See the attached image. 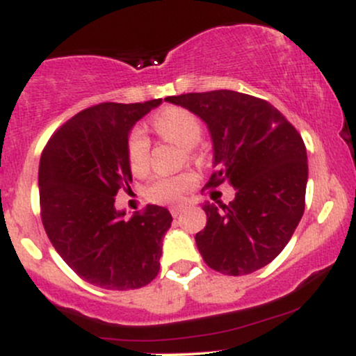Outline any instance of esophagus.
<instances>
[{
  "label": "esophagus",
  "instance_id": "1",
  "mask_svg": "<svg viewBox=\"0 0 356 356\" xmlns=\"http://www.w3.org/2000/svg\"><path fill=\"white\" fill-rule=\"evenodd\" d=\"M182 211H184L182 206H172V207H170V214H172L174 218H177V216L181 214Z\"/></svg>",
  "mask_w": 356,
  "mask_h": 356
}]
</instances>
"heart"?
<instances>
[{
    "label": "heart",
    "mask_w": 356,
    "mask_h": 356,
    "mask_svg": "<svg viewBox=\"0 0 356 356\" xmlns=\"http://www.w3.org/2000/svg\"><path fill=\"white\" fill-rule=\"evenodd\" d=\"M152 129L162 140L172 142L186 149L189 159L199 161L202 154L197 150L204 127L201 118L189 110L170 107L162 110L152 118ZM125 157L130 172L136 177H144L150 169V142L140 129L130 130L125 144ZM197 179L192 172H181L167 177H159L147 187L145 195L150 202L174 204L182 201L186 194L195 186Z\"/></svg>",
    "instance_id": "heart-1"
}]
</instances>
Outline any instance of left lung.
<instances>
[{"label": "left lung", "mask_w": 356, "mask_h": 356, "mask_svg": "<svg viewBox=\"0 0 356 356\" xmlns=\"http://www.w3.org/2000/svg\"><path fill=\"white\" fill-rule=\"evenodd\" d=\"M165 100L207 124L216 170L206 187H236L229 204H204L207 222L195 234L204 263L227 276L264 268L283 251L305 212L303 138L269 102L246 93L212 90Z\"/></svg>", "instance_id": "1"}]
</instances>
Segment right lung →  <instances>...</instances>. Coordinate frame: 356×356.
I'll return each mask as SVG.
<instances>
[{"label":"right lung","instance_id":"add662e5","mask_svg":"<svg viewBox=\"0 0 356 356\" xmlns=\"http://www.w3.org/2000/svg\"><path fill=\"white\" fill-rule=\"evenodd\" d=\"M105 104L81 110L56 130L40 159V214L48 239L81 280L104 289H137L161 269L172 216L149 206L125 219L115 195L130 189L125 144L134 124L161 105Z\"/></svg>","mask_w":356,"mask_h":356}]
</instances>
